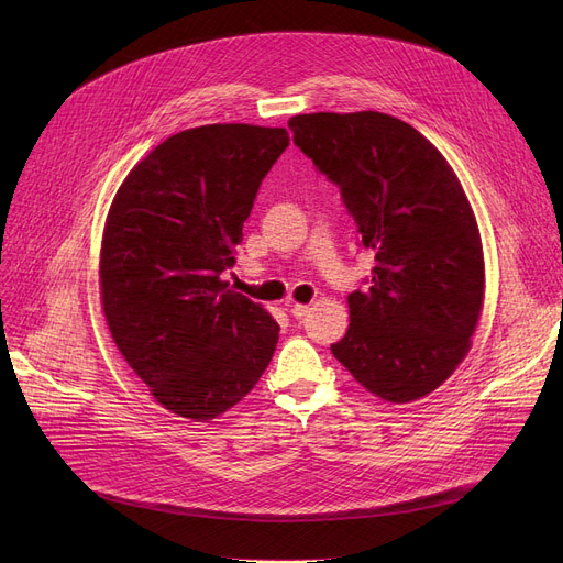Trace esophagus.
Masks as SVG:
<instances>
[{
	"instance_id": "34e87169",
	"label": "esophagus",
	"mask_w": 563,
	"mask_h": 563,
	"mask_svg": "<svg viewBox=\"0 0 563 563\" xmlns=\"http://www.w3.org/2000/svg\"><path fill=\"white\" fill-rule=\"evenodd\" d=\"M291 317H297V319H303L308 312H310V306H303V303H294L291 306Z\"/></svg>"
}]
</instances>
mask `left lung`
I'll list each match as a JSON object with an SVG mask.
<instances>
[{
    "instance_id": "1",
    "label": "left lung",
    "mask_w": 563,
    "mask_h": 563,
    "mask_svg": "<svg viewBox=\"0 0 563 563\" xmlns=\"http://www.w3.org/2000/svg\"><path fill=\"white\" fill-rule=\"evenodd\" d=\"M294 143L340 187L361 244L365 289L333 356L372 395L406 404L445 383L484 303L479 228L456 173L416 128L378 111L289 118Z\"/></svg>"
}]
</instances>
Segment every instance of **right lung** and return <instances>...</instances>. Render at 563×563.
Here are the masks:
<instances>
[{
    "label": "right lung",
    "instance_id": "1",
    "mask_svg": "<svg viewBox=\"0 0 563 563\" xmlns=\"http://www.w3.org/2000/svg\"><path fill=\"white\" fill-rule=\"evenodd\" d=\"M287 145L285 128L185 130L141 159L111 202L102 312L128 365L175 416L219 418L274 356L280 327L221 274Z\"/></svg>",
    "mask_w": 563,
    "mask_h": 563
}]
</instances>
